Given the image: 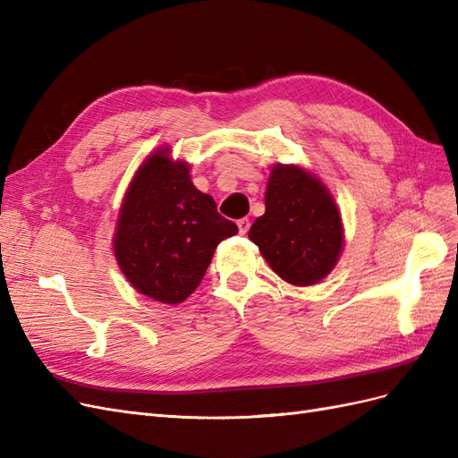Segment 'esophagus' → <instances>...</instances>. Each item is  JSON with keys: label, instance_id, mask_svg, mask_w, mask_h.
<instances>
[{"label": "esophagus", "instance_id": "34e87169", "mask_svg": "<svg viewBox=\"0 0 458 458\" xmlns=\"http://www.w3.org/2000/svg\"><path fill=\"white\" fill-rule=\"evenodd\" d=\"M237 225H239V233H241V234H246V233H248V229H250V219H248V217H242V219H239V221H237Z\"/></svg>", "mask_w": 458, "mask_h": 458}]
</instances>
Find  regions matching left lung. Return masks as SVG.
I'll return each instance as SVG.
<instances>
[{"label":"left lung","mask_w":458,"mask_h":458,"mask_svg":"<svg viewBox=\"0 0 458 458\" xmlns=\"http://www.w3.org/2000/svg\"><path fill=\"white\" fill-rule=\"evenodd\" d=\"M248 237L269 267L294 286L321 283L344 250V225L335 197L298 164H275L266 187V214Z\"/></svg>","instance_id":"left-lung-1"}]
</instances>
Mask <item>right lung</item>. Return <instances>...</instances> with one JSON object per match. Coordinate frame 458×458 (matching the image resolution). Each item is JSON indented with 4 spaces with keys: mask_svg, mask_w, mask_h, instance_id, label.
Wrapping results in <instances>:
<instances>
[{
    "mask_svg": "<svg viewBox=\"0 0 458 458\" xmlns=\"http://www.w3.org/2000/svg\"><path fill=\"white\" fill-rule=\"evenodd\" d=\"M239 233L217 214L216 200L191 182L185 160L170 147L152 150L123 195L113 250L137 293L162 303H182L210 266L217 244Z\"/></svg>",
    "mask_w": 458,
    "mask_h": 458,
    "instance_id": "1",
    "label": "right lung"
}]
</instances>
